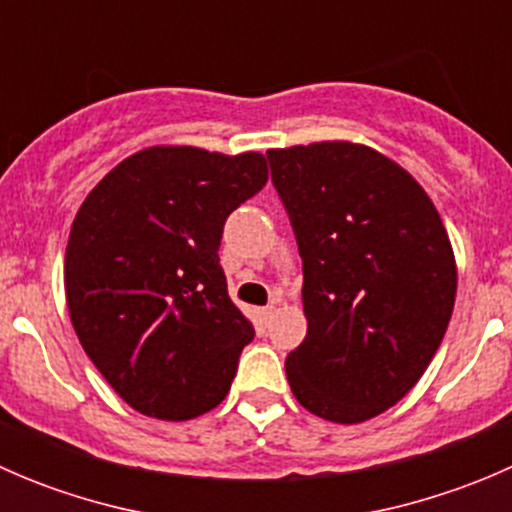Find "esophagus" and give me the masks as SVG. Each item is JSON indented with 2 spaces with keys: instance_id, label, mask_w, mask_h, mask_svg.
Listing matches in <instances>:
<instances>
[{
  "instance_id": "esophagus-1",
  "label": "esophagus",
  "mask_w": 512,
  "mask_h": 512,
  "mask_svg": "<svg viewBox=\"0 0 512 512\" xmlns=\"http://www.w3.org/2000/svg\"><path fill=\"white\" fill-rule=\"evenodd\" d=\"M272 314H275V304H267V307H262V309H260V319H262V324H270Z\"/></svg>"
}]
</instances>
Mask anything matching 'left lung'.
Returning <instances> with one entry per match:
<instances>
[{
	"mask_svg": "<svg viewBox=\"0 0 512 512\" xmlns=\"http://www.w3.org/2000/svg\"><path fill=\"white\" fill-rule=\"evenodd\" d=\"M267 160L304 272L292 394L327 421L379 416L414 389L451 322L446 227L421 185L366 146L312 143Z\"/></svg>",
	"mask_w": 512,
	"mask_h": 512,
	"instance_id": "8db88e82",
	"label": "left lung"
}]
</instances>
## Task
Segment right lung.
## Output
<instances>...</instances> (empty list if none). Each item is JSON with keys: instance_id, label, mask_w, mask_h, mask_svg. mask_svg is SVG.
Returning a JSON list of instances; mask_svg holds the SVG:
<instances>
[{"instance_id": "obj_1", "label": "right lung", "mask_w": 512, "mask_h": 512, "mask_svg": "<svg viewBox=\"0 0 512 512\" xmlns=\"http://www.w3.org/2000/svg\"><path fill=\"white\" fill-rule=\"evenodd\" d=\"M260 153L156 146L96 185L71 225V324L103 379L141 414L188 421L230 391L255 329L227 297V215L260 193Z\"/></svg>"}]
</instances>
